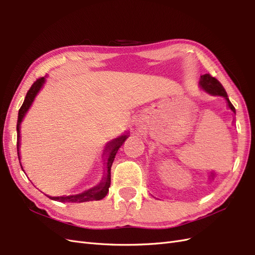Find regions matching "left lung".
I'll use <instances>...</instances> for the list:
<instances>
[{"mask_svg": "<svg viewBox=\"0 0 255 255\" xmlns=\"http://www.w3.org/2000/svg\"><path fill=\"white\" fill-rule=\"evenodd\" d=\"M200 86H201L204 90H206L207 92H210V94H212L214 96L225 97L226 100L228 101L229 107L235 113V107L233 106L232 103L230 102L226 89L223 88L221 83L217 79L214 78V76H212L210 73H206V74L201 76V80H200Z\"/></svg>", "mask_w": 255, "mask_h": 255, "instance_id": "obj_1", "label": "left lung"}]
</instances>
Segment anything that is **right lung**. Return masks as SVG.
<instances>
[{
    "label": "right lung",
    "instance_id": "1",
    "mask_svg": "<svg viewBox=\"0 0 255 255\" xmlns=\"http://www.w3.org/2000/svg\"><path fill=\"white\" fill-rule=\"evenodd\" d=\"M43 83H44V78H39L34 82V84L28 89L27 94L25 96V99H24V102H23L22 106L20 107V110H19L18 122H17V139H18V141H17V151H18L19 161H20V155H19L20 123H21L23 117H24V115L26 114L27 110L29 109V106L32 105L34 99L37 95V92L40 90ZM127 138H128L127 135H123L119 138H116V139H114L113 141H111L109 144H107L106 148H110V157H109V160H107V176L105 177L104 182H101L98 185V186L91 188L87 191H84L80 195L67 196V197H50V198L53 199V200H55V201H59V202H73V203L94 201V200H96V201H97V200L103 199L107 195V192H109V188L111 186V168H112V165H113L114 158L116 156V153H117L118 149L122 145V143L125 142ZM21 168H22V166H21Z\"/></svg>",
    "mask_w": 255,
    "mask_h": 255
}]
</instances>
